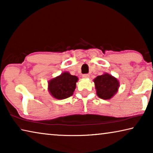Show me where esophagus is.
Wrapping results in <instances>:
<instances>
[{"label":"esophagus","instance_id":"obj_1","mask_svg":"<svg viewBox=\"0 0 153 153\" xmlns=\"http://www.w3.org/2000/svg\"><path fill=\"white\" fill-rule=\"evenodd\" d=\"M89 76H90L89 75L87 74H83V75H82V77H83V78H88Z\"/></svg>","mask_w":153,"mask_h":153}]
</instances>
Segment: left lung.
I'll use <instances>...</instances> for the list:
<instances>
[{"instance_id": "8db88e82", "label": "left lung", "mask_w": 153, "mask_h": 153, "mask_svg": "<svg viewBox=\"0 0 153 153\" xmlns=\"http://www.w3.org/2000/svg\"><path fill=\"white\" fill-rule=\"evenodd\" d=\"M98 97L102 99H110L116 94L119 88V82L115 77L108 74L98 76L94 79Z\"/></svg>"}]
</instances>
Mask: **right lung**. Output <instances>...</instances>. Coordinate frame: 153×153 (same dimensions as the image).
<instances>
[{
	"instance_id": "add662e5",
	"label": "right lung",
	"mask_w": 153,
	"mask_h": 153,
	"mask_svg": "<svg viewBox=\"0 0 153 153\" xmlns=\"http://www.w3.org/2000/svg\"><path fill=\"white\" fill-rule=\"evenodd\" d=\"M77 79L76 76H72L68 72H64L48 82L49 92L56 99L70 97L76 89Z\"/></svg>"
}]
</instances>
